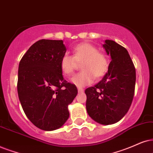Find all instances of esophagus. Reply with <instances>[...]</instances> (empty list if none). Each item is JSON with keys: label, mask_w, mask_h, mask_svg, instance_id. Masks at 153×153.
Here are the masks:
<instances>
[{"label": "esophagus", "mask_w": 153, "mask_h": 153, "mask_svg": "<svg viewBox=\"0 0 153 153\" xmlns=\"http://www.w3.org/2000/svg\"><path fill=\"white\" fill-rule=\"evenodd\" d=\"M78 90L79 92H83V90H84V89L80 88V87H78Z\"/></svg>", "instance_id": "1"}]
</instances>
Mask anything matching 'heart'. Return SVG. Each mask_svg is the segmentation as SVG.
Wrapping results in <instances>:
<instances>
[{
    "mask_svg": "<svg viewBox=\"0 0 153 153\" xmlns=\"http://www.w3.org/2000/svg\"><path fill=\"white\" fill-rule=\"evenodd\" d=\"M72 56L65 55L61 58L60 66L62 73L66 76L71 75L78 63H81L82 71L71 78L75 85L82 87L100 80L106 74L109 68L107 56L98 51L96 46L88 42L78 44L73 48Z\"/></svg>",
    "mask_w": 153,
    "mask_h": 153,
    "instance_id": "obj_1",
    "label": "heart"
}]
</instances>
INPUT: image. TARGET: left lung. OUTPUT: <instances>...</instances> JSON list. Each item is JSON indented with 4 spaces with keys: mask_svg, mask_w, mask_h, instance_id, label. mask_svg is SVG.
Here are the masks:
<instances>
[{
    "mask_svg": "<svg viewBox=\"0 0 153 153\" xmlns=\"http://www.w3.org/2000/svg\"><path fill=\"white\" fill-rule=\"evenodd\" d=\"M111 56L108 72L93 87L87 88L86 109L94 121L104 125L118 122L132 103L136 85V68L128 52L112 40L103 45Z\"/></svg>",
    "mask_w": 153,
    "mask_h": 153,
    "instance_id": "1",
    "label": "left lung"
}]
</instances>
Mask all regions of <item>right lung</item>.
Here are the masks:
<instances>
[{
	"label": "right lung",
	"instance_id": "1",
	"mask_svg": "<svg viewBox=\"0 0 153 153\" xmlns=\"http://www.w3.org/2000/svg\"><path fill=\"white\" fill-rule=\"evenodd\" d=\"M65 51L63 40H39L19 63V100L30 121L42 130L62 126L69 117L68 106L78 94L76 86L63 79L60 62Z\"/></svg>",
	"mask_w": 153,
	"mask_h": 153
}]
</instances>
